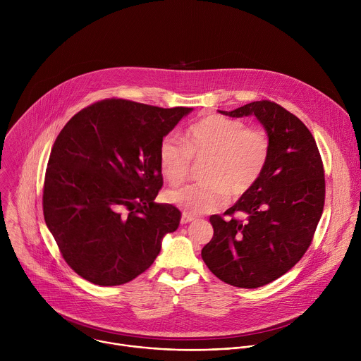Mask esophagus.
Here are the masks:
<instances>
[{
    "mask_svg": "<svg viewBox=\"0 0 361 361\" xmlns=\"http://www.w3.org/2000/svg\"><path fill=\"white\" fill-rule=\"evenodd\" d=\"M194 220H195V217L191 216V214L184 213V214L181 216V224H188V223H191V221H194Z\"/></svg>",
    "mask_w": 361,
    "mask_h": 361,
    "instance_id": "obj_1",
    "label": "esophagus"
}]
</instances>
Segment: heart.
<instances>
[{"instance_id":"1","label":"heart","mask_w":361,"mask_h":361,"mask_svg":"<svg viewBox=\"0 0 361 361\" xmlns=\"http://www.w3.org/2000/svg\"><path fill=\"white\" fill-rule=\"evenodd\" d=\"M271 152L269 134L260 127H245L241 120L212 114L188 127L184 142L164 137L159 147V167L170 184L183 183L192 159L209 157L201 183L166 194L187 214H202L227 204L230 194H247L264 174Z\"/></svg>"}]
</instances>
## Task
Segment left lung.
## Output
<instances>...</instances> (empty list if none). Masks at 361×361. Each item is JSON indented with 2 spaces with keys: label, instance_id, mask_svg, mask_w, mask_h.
<instances>
[{
  "label": "left lung",
  "instance_id": "left-lung-1",
  "mask_svg": "<svg viewBox=\"0 0 361 361\" xmlns=\"http://www.w3.org/2000/svg\"><path fill=\"white\" fill-rule=\"evenodd\" d=\"M221 113L254 114L269 134L271 152L259 183L224 213L231 219L210 217L214 235L201 257L221 281L257 288L286 274L310 247L324 207L323 160L310 130L274 101ZM235 212L247 219H235Z\"/></svg>",
  "mask_w": 361,
  "mask_h": 361
}]
</instances>
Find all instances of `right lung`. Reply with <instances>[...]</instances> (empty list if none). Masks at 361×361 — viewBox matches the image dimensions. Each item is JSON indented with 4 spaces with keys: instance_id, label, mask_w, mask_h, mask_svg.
<instances>
[{
    "instance_id": "obj_1",
    "label": "right lung",
    "mask_w": 361,
    "mask_h": 361,
    "mask_svg": "<svg viewBox=\"0 0 361 361\" xmlns=\"http://www.w3.org/2000/svg\"><path fill=\"white\" fill-rule=\"evenodd\" d=\"M188 107L106 98L78 111L49 154L42 212L66 263L98 286L134 280L156 260L181 212L154 198L159 147Z\"/></svg>"
}]
</instances>
